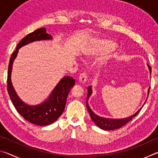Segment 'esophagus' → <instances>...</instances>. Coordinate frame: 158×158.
<instances>
[{
	"mask_svg": "<svg viewBox=\"0 0 158 158\" xmlns=\"http://www.w3.org/2000/svg\"><path fill=\"white\" fill-rule=\"evenodd\" d=\"M87 81V77L85 75V73H81L80 74L79 78V81L81 83V84H85Z\"/></svg>",
	"mask_w": 158,
	"mask_h": 158,
	"instance_id": "34e87169",
	"label": "esophagus"
}]
</instances>
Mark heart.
Listing matches in <instances>:
<instances>
[{
    "mask_svg": "<svg viewBox=\"0 0 158 158\" xmlns=\"http://www.w3.org/2000/svg\"><path fill=\"white\" fill-rule=\"evenodd\" d=\"M114 47V44L109 40L97 39L93 42V46L85 51V53L86 55H99L112 49ZM109 56L110 55L109 54V53H106L102 58V61L107 60Z\"/></svg>",
    "mask_w": 158,
    "mask_h": 158,
    "instance_id": "b5f03b06",
    "label": "heart"
}]
</instances>
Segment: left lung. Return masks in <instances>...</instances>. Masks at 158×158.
Wrapping results in <instances>:
<instances>
[{"label":"left lung","instance_id":"obj_1","mask_svg":"<svg viewBox=\"0 0 158 158\" xmlns=\"http://www.w3.org/2000/svg\"><path fill=\"white\" fill-rule=\"evenodd\" d=\"M148 68L149 69L150 71V75L151 74V68L150 67L148 64ZM150 91V87L148 88V93ZM93 93L92 90V86H89L88 88V94H87V99H86V107L88 111H89V114H90V118L93 120V121L95 123V124L97 125L98 127H99L102 130H114L116 129H118V128L121 127L125 125V124H127L128 122H130L131 120H132L134 117H135L137 115L139 114V112L140 111V110L142 108V106L144 105V104L146 103V102H144L143 106L139 109V110L136 112L135 114H134L133 115L130 116H128L126 118H104L98 116V115L95 114L94 112L92 111V109H90L89 105V99L90 98V96ZM148 98V97H147Z\"/></svg>","mask_w":158,"mask_h":158}]
</instances>
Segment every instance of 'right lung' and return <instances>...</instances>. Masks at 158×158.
Here are the masks:
<instances>
[{"label": "right lung", "mask_w": 158, "mask_h": 158, "mask_svg": "<svg viewBox=\"0 0 158 158\" xmlns=\"http://www.w3.org/2000/svg\"><path fill=\"white\" fill-rule=\"evenodd\" d=\"M53 37L47 33L45 28H38L33 33H29L21 40L17 44L16 51L10 58L8 74H7V91L13 105L23 118L31 123L46 126L54 123L59 118L65 109L68 95L72 88L75 84L73 77L66 76L63 77L52 93L43 102L35 105H31L21 100L16 93L11 81V74L13 63L17 58L19 49L35 41L52 40Z\"/></svg>", "instance_id": "1"}]
</instances>
